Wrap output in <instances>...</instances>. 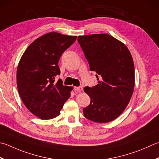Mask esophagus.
<instances>
[{
  "label": "esophagus",
  "mask_w": 159,
  "mask_h": 159,
  "mask_svg": "<svg viewBox=\"0 0 159 159\" xmlns=\"http://www.w3.org/2000/svg\"><path fill=\"white\" fill-rule=\"evenodd\" d=\"M82 89H83L82 87H80V86H79V87H74V91H75L76 93L80 92V91H82Z\"/></svg>",
  "instance_id": "1"
}]
</instances>
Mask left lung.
<instances>
[{
  "label": "left lung",
  "instance_id": "8db88e82",
  "mask_svg": "<svg viewBox=\"0 0 159 159\" xmlns=\"http://www.w3.org/2000/svg\"><path fill=\"white\" fill-rule=\"evenodd\" d=\"M78 42L95 71L98 84L84 88L91 99L84 116L96 123H107L123 112L134 88V66L129 49L107 34L80 36Z\"/></svg>",
  "mask_w": 159,
  "mask_h": 159
}]
</instances>
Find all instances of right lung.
<instances>
[{"mask_svg": "<svg viewBox=\"0 0 159 159\" xmlns=\"http://www.w3.org/2000/svg\"><path fill=\"white\" fill-rule=\"evenodd\" d=\"M76 36L50 32L31 44L18 65V93L31 112L43 120L58 116L70 96L71 87L64 86L58 61L63 53L75 42Z\"/></svg>", "mask_w": 159, "mask_h": 159, "instance_id": "add662e5", "label": "right lung"}]
</instances>
